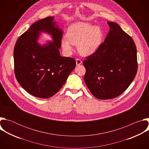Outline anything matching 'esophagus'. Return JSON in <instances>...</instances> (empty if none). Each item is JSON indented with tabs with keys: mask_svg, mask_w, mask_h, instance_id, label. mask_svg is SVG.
<instances>
[{
	"mask_svg": "<svg viewBox=\"0 0 149 149\" xmlns=\"http://www.w3.org/2000/svg\"><path fill=\"white\" fill-rule=\"evenodd\" d=\"M81 63H82V61L81 59H76V64H77V65H79L81 64Z\"/></svg>",
	"mask_w": 149,
	"mask_h": 149,
	"instance_id": "obj_1",
	"label": "esophagus"
}]
</instances>
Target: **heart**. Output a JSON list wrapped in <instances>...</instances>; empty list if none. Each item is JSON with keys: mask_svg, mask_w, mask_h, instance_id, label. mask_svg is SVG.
I'll use <instances>...</instances> for the list:
<instances>
[{"mask_svg": "<svg viewBox=\"0 0 149 149\" xmlns=\"http://www.w3.org/2000/svg\"><path fill=\"white\" fill-rule=\"evenodd\" d=\"M67 35L62 38L61 45L67 55L72 54L74 45H77V49L81 55H90L98 48L103 39V32L99 26L86 22L72 24Z\"/></svg>", "mask_w": 149, "mask_h": 149, "instance_id": "obj_1", "label": "heart"}]
</instances>
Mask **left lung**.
I'll return each mask as SVG.
<instances>
[{"label":"left lung","instance_id":"obj_1","mask_svg":"<svg viewBox=\"0 0 149 149\" xmlns=\"http://www.w3.org/2000/svg\"><path fill=\"white\" fill-rule=\"evenodd\" d=\"M97 51L87 57L84 81L100 100L116 98L129 87L137 71V49L130 36L113 22Z\"/></svg>","mask_w":149,"mask_h":149}]
</instances>
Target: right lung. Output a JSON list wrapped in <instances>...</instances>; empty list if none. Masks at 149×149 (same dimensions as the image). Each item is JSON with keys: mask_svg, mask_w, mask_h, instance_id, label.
I'll list each match as a JSON object with an SVG mask.
<instances>
[{"mask_svg": "<svg viewBox=\"0 0 149 149\" xmlns=\"http://www.w3.org/2000/svg\"><path fill=\"white\" fill-rule=\"evenodd\" d=\"M56 23L51 16L37 21L19 36L14 47L17 82L28 93L40 98L55 95L76 65L74 58L60 55L62 31ZM41 31L51 34L53 42L44 46L38 44L37 40Z\"/></svg>", "mask_w": 149, "mask_h": 149, "instance_id": "add662e5", "label": "right lung"}]
</instances>
